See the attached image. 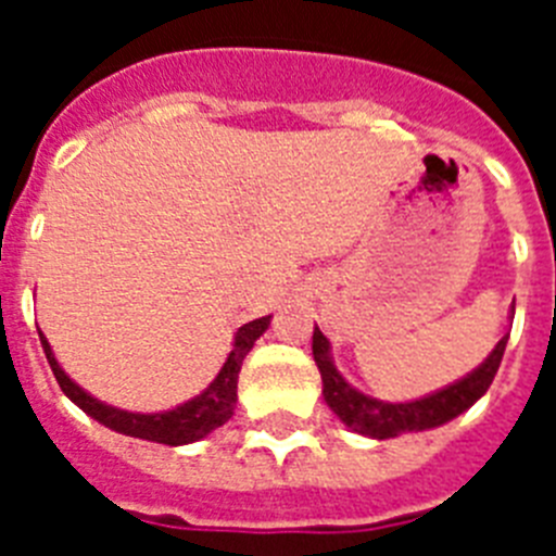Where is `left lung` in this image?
Here are the masks:
<instances>
[{"mask_svg":"<svg viewBox=\"0 0 556 556\" xmlns=\"http://www.w3.org/2000/svg\"><path fill=\"white\" fill-rule=\"evenodd\" d=\"M507 339L509 333H504L498 339V345L490 351V356L479 367H473L468 376L456 378L454 384L429 392L424 397H415V401H381V397L365 395L362 390H356L337 370L331 342L317 326H314L312 353L323 376V397H326V404L331 406L333 415L356 434L370 437V440H392V437H401L406 431L437 429V426H445L448 420L459 417L462 412H468L493 384Z\"/></svg>","mask_w":556,"mask_h":556,"instance_id":"left-lung-1","label":"left lung"}]
</instances>
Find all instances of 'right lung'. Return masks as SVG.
I'll return each mask as SVG.
<instances>
[{
  "label": "right lung",
  "mask_w": 556,
  "mask_h": 556,
  "mask_svg": "<svg viewBox=\"0 0 556 556\" xmlns=\"http://www.w3.org/2000/svg\"><path fill=\"white\" fill-rule=\"evenodd\" d=\"M269 328V317L262 320L244 323L239 331L233 333V342H230V353L223 362L219 372L214 376L208 387H205L200 395L189 397L184 404L172 406L164 412H127L119 406H111L100 397H94L91 392L83 390L75 378H68L66 370L61 367V362L55 358V351L47 342L41 331V348L47 353V362L55 372L58 384H61L63 395L72 401V404L80 406L88 417H94L97 424H102L105 429L116 431V434L136 437V440H147V443H161V445H189L198 443L203 437H208L211 431L219 429L223 424H228L236 409V381H239V370H242V362L250 351H253L255 339L262 337Z\"/></svg>",
  "instance_id": "right-lung-1"
}]
</instances>
